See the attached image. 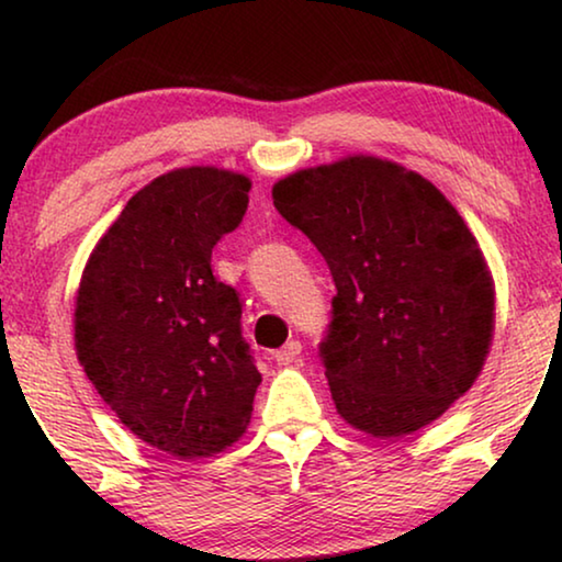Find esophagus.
Here are the masks:
<instances>
[{"label": "esophagus", "instance_id": "obj_1", "mask_svg": "<svg viewBox=\"0 0 562 562\" xmlns=\"http://www.w3.org/2000/svg\"><path fill=\"white\" fill-rule=\"evenodd\" d=\"M273 358H276V363H279V366H294V363H299V360H302V342L289 340L281 350H276Z\"/></svg>", "mask_w": 562, "mask_h": 562}]
</instances>
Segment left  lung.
Masks as SVG:
<instances>
[{
	"instance_id": "obj_1",
	"label": "left lung",
	"mask_w": 562,
	"mask_h": 562,
	"mask_svg": "<svg viewBox=\"0 0 562 562\" xmlns=\"http://www.w3.org/2000/svg\"><path fill=\"white\" fill-rule=\"evenodd\" d=\"M337 294L319 360L345 422L373 437L429 425L473 386L494 333L479 243L419 173L356 156L273 187Z\"/></svg>"
}]
</instances>
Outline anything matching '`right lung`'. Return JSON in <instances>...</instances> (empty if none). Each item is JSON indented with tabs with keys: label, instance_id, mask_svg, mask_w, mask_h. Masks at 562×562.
<instances>
[{
	"label": "right lung",
	"instance_id": "1",
	"mask_svg": "<svg viewBox=\"0 0 562 562\" xmlns=\"http://www.w3.org/2000/svg\"><path fill=\"white\" fill-rule=\"evenodd\" d=\"M250 181L179 168L125 204L76 296V352L122 425L176 458H206L245 432L260 373L237 289L212 250L240 227Z\"/></svg>",
	"mask_w": 562,
	"mask_h": 562
}]
</instances>
